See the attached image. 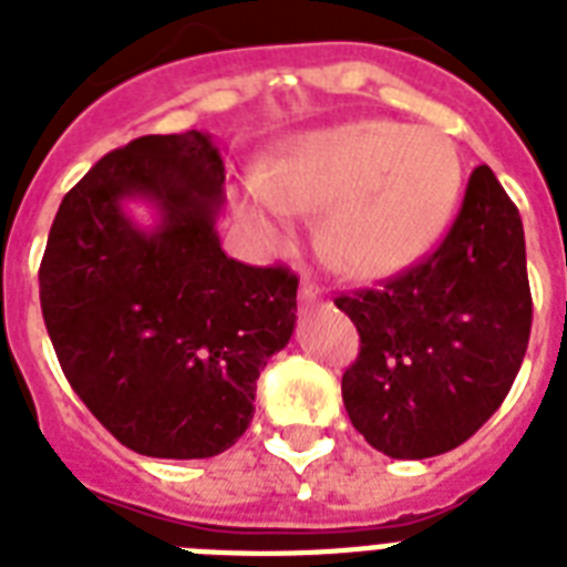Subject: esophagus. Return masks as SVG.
<instances>
[{
  "label": "esophagus",
  "mask_w": 567,
  "mask_h": 567,
  "mask_svg": "<svg viewBox=\"0 0 567 567\" xmlns=\"http://www.w3.org/2000/svg\"><path fill=\"white\" fill-rule=\"evenodd\" d=\"M300 300L302 302H315L320 300V288L318 282L311 279V276H302V285H300Z\"/></svg>",
  "instance_id": "esophagus-1"
}]
</instances>
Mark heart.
Here are the masks:
<instances>
[{"label": "heart", "mask_w": 567, "mask_h": 567, "mask_svg": "<svg viewBox=\"0 0 567 567\" xmlns=\"http://www.w3.org/2000/svg\"><path fill=\"white\" fill-rule=\"evenodd\" d=\"M462 185L456 146L435 128L355 120L297 137L240 196L252 229L318 212L320 252L350 276L379 279L414 265L447 226Z\"/></svg>", "instance_id": "obj_1"}]
</instances>
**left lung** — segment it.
<instances>
[{"label":"left lung","mask_w":567,"mask_h":567,"mask_svg":"<svg viewBox=\"0 0 567 567\" xmlns=\"http://www.w3.org/2000/svg\"><path fill=\"white\" fill-rule=\"evenodd\" d=\"M336 306L362 338L341 394L364 441L391 458L465 444L509 394L533 327L524 226L492 167L471 173L430 256Z\"/></svg>","instance_id":"obj_1"}]
</instances>
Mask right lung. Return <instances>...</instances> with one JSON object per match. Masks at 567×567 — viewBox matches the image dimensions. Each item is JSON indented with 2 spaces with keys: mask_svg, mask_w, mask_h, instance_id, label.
<instances>
[{
  "mask_svg": "<svg viewBox=\"0 0 567 567\" xmlns=\"http://www.w3.org/2000/svg\"><path fill=\"white\" fill-rule=\"evenodd\" d=\"M223 158L203 132L144 135L64 196L40 261V309L66 382L105 430L155 458L229 450L256 379L291 341L297 276L220 249ZM141 195L153 233L122 212Z\"/></svg>",
  "mask_w": 567,
  "mask_h": 567,
  "instance_id": "obj_1",
  "label": "right lung"
}]
</instances>
